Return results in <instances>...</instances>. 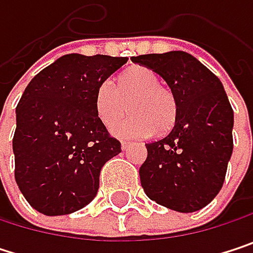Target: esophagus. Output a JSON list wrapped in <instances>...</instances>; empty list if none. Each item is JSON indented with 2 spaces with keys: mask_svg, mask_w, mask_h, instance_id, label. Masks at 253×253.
<instances>
[{
  "mask_svg": "<svg viewBox=\"0 0 253 253\" xmlns=\"http://www.w3.org/2000/svg\"><path fill=\"white\" fill-rule=\"evenodd\" d=\"M130 145H131V143H130V142H126V140H125V142H122V149H123V151H126L127 148H130Z\"/></svg>",
  "mask_w": 253,
  "mask_h": 253,
  "instance_id": "esophagus-1",
  "label": "esophagus"
}]
</instances>
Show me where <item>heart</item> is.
<instances>
[{
    "instance_id": "heart-1",
    "label": "heart",
    "mask_w": 253,
    "mask_h": 253,
    "mask_svg": "<svg viewBox=\"0 0 253 253\" xmlns=\"http://www.w3.org/2000/svg\"><path fill=\"white\" fill-rule=\"evenodd\" d=\"M127 103L132 116L111 128L116 137H148L154 131L166 134L176 125L178 105L174 93L145 66L127 67L117 77V84L104 80L96 87L93 107L104 126H113L123 118Z\"/></svg>"
}]
</instances>
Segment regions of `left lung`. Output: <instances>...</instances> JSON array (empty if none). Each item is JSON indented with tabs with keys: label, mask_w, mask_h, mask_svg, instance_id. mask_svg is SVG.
<instances>
[{
	"label": "left lung",
	"mask_w": 253,
	"mask_h": 253,
	"mask_svg": "<svg viewBox=\"0 0 253 253\" xmlns=\"http://www.w3.org/2000/svg\"><path fill=\"white\" fill-rule=\"evenodd\" d=\"M163 77L178 105L173 130L146 143L139 169L146 196L178 212L207 207L223 187L233 152V108L223 83L183 51L131 58Z\"/></svg>",
	"instance_id": "left-lung-1"
}]
</instances>
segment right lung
Segmentation results:
<instances>
[{
    "label": "right lung",
    "instance_id": "add662e5",
    "mask_svg": "<svg viewBox=\"0 0 253 253\" xmlns=\"http://www.w3.org/2000/svg\"><path fill=\"white\" fill-rule=\"evenodd\" d=\"M127 57L67 54L30 80L16 108L14 177L26 201L45 215L86 207L104 164L122 152L95 113L101 82Z\"/></svg>",
    "mask_w": 253,
    "mask_h": 253
}]
</instances>
